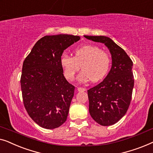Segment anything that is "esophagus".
<instances>
[{
    "label": "esophagus",
    "instance_id": "obj_1",
    "mask_svg": "<svg viewBox=\"0 0 153 153\" xmlns=\"http://www.w3.org/2000/svg\"><path fill=\"white\" fill-rule=\"evenodd\" d=\"M77 90H78V91H85V88H83V87H77Z\"/></svg>",
    "mask_w": 153,
    "mask_h": 153
}]
</instances>
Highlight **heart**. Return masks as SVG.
<instances>
[{"label": "heart", "instance_id": "heart-1", "mask_svg": "<svg viewBox=\"0 0 153 153\" xmlns=\"http://www.w3.org/2000/svg\"><path fill=\"white\" fill-rule=\"evenodd\" d=\"M74 53V57L64 54L59 59L64 76L68 80L75 78L81 65L83 71L78 77L81 82L100 80L107 74L111 67L110 54L96 45L86 44L79 46L75 49Z\"/></svg>", "mask_w": 153, "mask_h": 153}]
</instances>
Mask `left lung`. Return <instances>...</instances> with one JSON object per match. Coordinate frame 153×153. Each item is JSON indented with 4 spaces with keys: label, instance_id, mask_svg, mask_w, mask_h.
I'll return each instance as SVG.
<instances>
[{
    "label": "left lung",
    "instance_id": "obj_1",
    "mask_svg": "<svg viewBox=\"0 0 153 153\" xmlns=\"http://www.w3.org/2000/svg\"><path fill=\"white\" fill-rule=\"evenodd\" d=\"M104 44L111 55L112 64L106 77L88 90L89 110L96 123L103 126L115 124L126 114L134 87L133 62L125 51L105 36H84Z\"/></svg>",
    "mask_w": 153,
    "mask_h": 153
}]
</instances>
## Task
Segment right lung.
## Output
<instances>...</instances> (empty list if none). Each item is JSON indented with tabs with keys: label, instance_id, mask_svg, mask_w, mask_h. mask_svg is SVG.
<instances>
[{
	"label": "right lung",
	"instance_id": "add662e5",
	"mask_svg": "<svg viewBox=\"0 0 153 153\" xmlns=\"http://www.w3.org/2000/svg\"><path fill=\"white\" fill-rule=\"evenodd\" d=\"M71 34L46 35L34 44L23 64L21 88L23 105L36 124L59 128L66 120L75 87L60 65L64 51L79 40Z\"/></svg>",
	"mask_w": 153,
	"mask_h": 153
}]
</instances>
